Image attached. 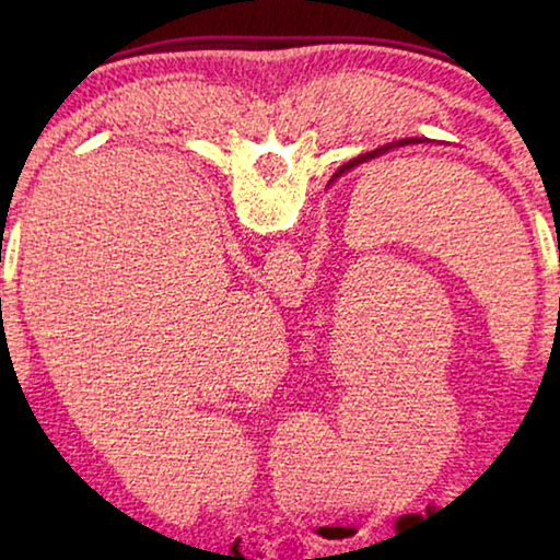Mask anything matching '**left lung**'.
<instances>
[{
    "mask_svg": "<svg viewBox=\"0 0 560 560\" xmlns=\"http://www.w3.org/2000/svg\"><path fill=\"white\" fill-rule=\"evenodd\" d=\"M417 143H428V138H405V140H395V143H387V145H383V148H375V150H371V153H363V155H358V158L350 160V163H346L343 167H340L334 177L343 175V173H350V170H353V167H360L363 163H371V160L381 158V155H385V153H390V150H395V148L417 145Z\"/></svg>",
    "mask_w": 560,
    "mask_h": 560,
    "instance_id": "8db88e82",
    "label": "left lung"
}]
</instances>
